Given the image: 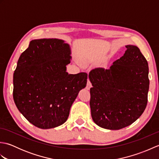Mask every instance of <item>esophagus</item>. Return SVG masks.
Instances as JSON below:
<instances>
[{
    "instance_id": "esophagus-1",
    "label": "esophagus",
    "mask_w": 159,
    "mask_h": 159,
    "mask_svg": "<svg viewBox=\"0 0 159 159\" xmlns=\"http://www.w3.org/2000/svg\"><path fill=\"white\" fill-rule=\"evenodd\" d=\"M91 87H92V83H91L90 80L88 79L87 80V86H86V88L87 89H89Z\"/></svg>"
}]
</instances>
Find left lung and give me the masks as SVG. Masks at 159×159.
Here are the masks:
<instances>
[{"label": "left lung", "instance_id": "8db88e82", "mask_svg": "<svg viewBox=\"0 0 159 159\" xmlns=\"http://www.w3.org/2000/svg\"><path fill=\"white\" fill-rule=\"evenodd\" d=\"M127 48L109 69L90 71L91 113L106 129L120 130L139 118L146 109L150 80L147 60L135 46Z\"/></svg>", "mask_w": 159, "mask_h": 159}]
</instances>
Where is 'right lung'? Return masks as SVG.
Masks as SVG:
<instances>
[{"label": "right lung", "instance_id": "add662e5", "mask_svg": "<svg viewBox=\"0 0 159 159\" xmlns=\"http://www.w3.org/2000/svg\"><path fill=\"white\" fill-rule=\"evenodd\" d=\"M70 53L69 45L61 39H35L18 61L13 100L26 119L39 128L65 123L79 91L86 87V72H66Z\"/></svg>", "mask_w": 159, "mask_h": 159}]
</instances>
